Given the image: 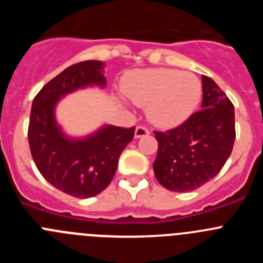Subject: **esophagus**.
<instances>
[{"label":"esophagus","instance_id":"34e87169","mask_svg":"<svg viewBox=\"0 0 263 263\" xmlns=\"http://www.w3.org/2000/svg\"><path fill=\"white\" fill-rule=\"evenodd\" d=\"M150 134V130L145 126H137L136 129V138H141V137H145Z\"/></svg>","mask_w":263,"mask_h":263}]
</instances>
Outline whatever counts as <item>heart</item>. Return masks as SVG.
Masks as SVG:
<instances>
[{"label":"heart","instance_id":"b5f03b06","mask_svg":"<svg viewBox=\"0 0 263 263\" xmlns=\"http://www.w3.org/2000/svg\"><path fill=\"white\" fill-rule=\"evenodd\" d=\"M122 92L133 104L147 108V117L153 124L175 127L200 103L201 83L188 72L150 68L129 73L122 83Z\"/></svg>","mask_w":263,"mask_h":263}]
</instances>
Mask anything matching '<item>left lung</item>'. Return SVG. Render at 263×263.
Returning <instances> with one entry per match:
<instances>
[{
  "instance_id": "left-lung-1",
  "label": "left lung",
  "mask_w": 263,
  "mask_h": 263,
  "mask_svg": "<svg viewBox=\"0 0 263 263\" xmlns=\"http://www.w3.org/2000/svg\"><path fill=\"white\" fill-rule=\"evenodd\" d=\"M201 109L182 125L154 132L158 154L155 178L174 192L194 191L215 178L233 148L234 106L208 76H201Z\"/></svg>"
}]
</instances>
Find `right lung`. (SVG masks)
<instances>
[{"instance_id": "1", "label": "right lung", "mask_w": 263, "mask_h": 263, "mask_svg": "<svg viewBox=\"0 0 263 263\" xmlns=\"http://www.w3.org/2000/svg\"><path fill=\"white\" fill-rule=\"evenodd\" d=\"M104 63L87 60L68 67L50 80L32 101L29 145L36 168L50 184L79 199L104 191L117 170L121 153L133 139L136 127L105 125L84 138L64 136L55 121V106L63 96L88 85L105 87Z\"/></svg>"}]
</instances>
